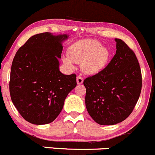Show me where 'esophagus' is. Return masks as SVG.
Instances as JSON below:
<instances>
[{
	"mask_svg": "<svg viewBox=\"0 0 155 155\" xmlns=\"http://www.w3.org/2000/svg\"><path fill=\"white\" fill-rule=\"evenodd\" d=\"M84 82V78L81 76H78L77 77V83L78 84H82Z\"/></svg>",
	"mask_w": 155,
	"mask_h": 155,
	"instance_id": "1",
	"label": "esophagus"
}]
</instances>
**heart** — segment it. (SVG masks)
<instances>
[{
  "label": "heart",
  "mask_w": 155,
  "mask_h": 155,
  "mask_svg": "<svg viewBox=\"0 0 155 155\" xmlns=\"http://www.w3.org/2000/svg\"><path fill=\"white\" fill-rule=\"evenodd\" d=\"M68 55V57L63 59L67 66L73 68V63H80L84 73L95 74L106 67L110 52L106 48L102 47L98 41L88 39L78 42L70 46Z\"/></svg>",
  "instance_id": "b5f03b06"
}]
</instances>
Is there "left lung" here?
<instances>
[{
    "label": "left lung",
    "instance_id": "1",
    "mask_svg": "<svg viewBox=\"0 0 155 155\" xmlns=\"http://www.w3.org/2000/svg\"><path fill=\"white\" fill-rule=\"evenodd\" d=\"M116 42V52L102 71L84 81L85 103L98 124L112 125L127 119L142 89V73L136 55L125 42Z\"/></svg>",
    "mask_w": 155,
    "mask_h": 155
}]
</instances>
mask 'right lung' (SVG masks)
Listing matches in <instances>:
<instances>
[{"label":"right lung","mask_w":155,"mask_h":155,"mask_svg":"<svg viewBox=\"0 0 155 155\" xmlns=\"http://www.w3.org/2000/svg\"><path fill=\"white\" fill-rule=\"evenodd\" d=\"M67 35L42 33L31 36L15 54L9 92L21 116L30 123L45 125L61 112L68 94L77 86L76 74H62L58 58Z\"/></svg>","instance_id":"1"}]
</instances>
